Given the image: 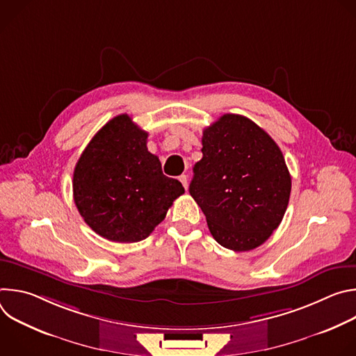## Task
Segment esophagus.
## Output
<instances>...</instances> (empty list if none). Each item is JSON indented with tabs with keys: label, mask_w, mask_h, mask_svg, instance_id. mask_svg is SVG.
<instances>
[{
	"label": "esophagus",
	"mask_w": 356,
	"mask_h": 356,
	"mask_svg": "<svg viewBox=\"0 0 356 356\" xmlns=\"http://www.w3.org/2000/svg\"><path fill=\"white\" fill-rule=\"evenodd\" d=\"M179 180L181 181V184H183V187L187 190V187H188V177L186 176V175H181L180 177H179Z\"/></svg>",
	"instance_id": "esophagus-1"
}]
</instances>
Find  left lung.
I'll list each match as a JSON object with an SVG mask.
<instances>
[{"instance_id":"obj_1","label":"left lung","mask_w":356,"mask_h":356,"mask_svg":"<svg viewBox=\"0 0 356 356\" xmlns=\"http://www.w3.org/2000/svg\"><path fill=\"white\" fill-rule=\"evenodd\" d=\"M202 158L193 168L190 194L224 248L262 245L286 213L291 177L280 147L255 122L224 114L202 131Z\"/></svg>"}]
</instances>
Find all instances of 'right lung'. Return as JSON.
Listing matches in <instances>:
<instances>
[{
	"label": "right lung",
	"instance_id": "1",
	"mask_svg": "<svg viewBox=\"0 0 356 356\" xmlns=\"http://www.w3.org/2000/svg\"><path fill=\"white\" fill-rule=\"evenodd\" d=\"M147 132L127 114L108 121L86 146L73 173V197L86 224L113 242H138L184 193L146 147Z\"/></svg>",
	"mask_w": 356,
	"mask_h": 356
}]
</instances>
